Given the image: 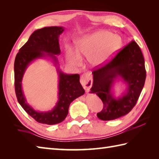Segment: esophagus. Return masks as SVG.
<instances>
[{"instance_id": "34e87169", "label": "esophagus", "mask_w": 159, "mask_h": 159, "mask_svg": "<svg viewBox=\"0 0 159 159\" xmlns=\"http://www.w3.org/2000/svg\"><path fill=\"white\" fill-rule=\"evenodd\" d=\"M80 83L86 92H89L92 85V80L90 78V74L88 73L83 74L80 77Z\"/></svg>"}]
</instances>
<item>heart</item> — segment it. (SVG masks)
Returning <instances> with one entry per match:
<instances>
[{
    "label": "heart",
    "instance_id": "1",
    "mask_svg": "<svg viewBox=\"0 0 159 159\" xmlns=\"http://www.w3.org/2000/svg\"><path fill=\"white\" fill-rule=\"evenodd\" d=\"M75 44L76 50L69 46L66 47L67 61L79 66L80 57H87L91 66L96 67L104 65L120 49L121 39L119 35L100 30L78 38Z\"/></svg>",
    "mask_w": 159,
    "mask_h": 159
}]
</instances>
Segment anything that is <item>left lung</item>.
Wrapping results in <instances>:
<instances>
[{"label":"left lung","instance_id":"8db88e82","mask_svg":"<svg viewBox=\"0 0 159 159\" xmlns=\"http://www.w3.org/2000/svg\"><path fill=\"white\" fill-rule=\"evenodd\" d=\"M93 85L90 93H96L104 107L97 113L104 121L116 120L133 109L142 91L146 78L145 61L139 46L132 41L102 67L92 72ZM123 80L127 89L122 96H114L112 87L117 79Z\"/></svg>","mask_w":159,"mask_h":159}]
</instances>
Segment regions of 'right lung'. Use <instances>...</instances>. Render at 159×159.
<instances>
[{"label": "right lung", "instance_id": "add662e5", "mask_svg": "<svg viewBox=\"0 0 159 159\" xmlns=\"http://www.w3.org/2000/svg\"><path fill=\"white\" fill-rule=\"evenodd\" d=\"M64 31L63 26H50L38 29L30 36L29 40L16 55L14 62L15 91L20 105L30 116L38 122L48 125L57 124L66 119L70 103L83 95L85 90L80 83L79 74H64L59 67L56 55L61 53L59 35ZM49 58L57 67L59 75L58 101L49 111H38L26 102L21 88V81L28 66L35 60Z\"/></svg>", "mask_w": 159, "mask_h": 159}]
</instances>
